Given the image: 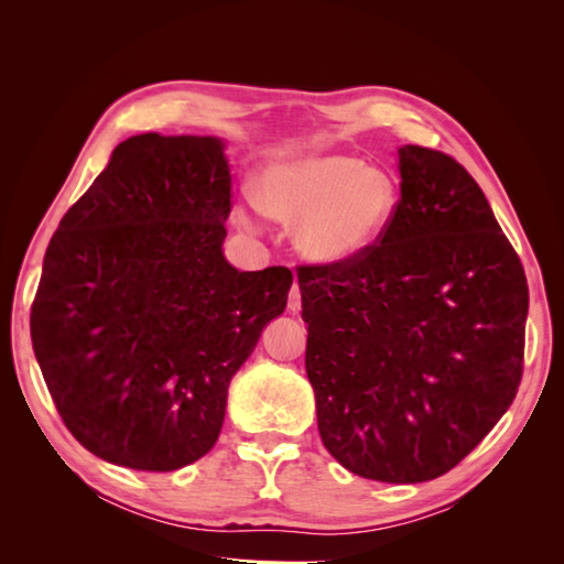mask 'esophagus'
I'll return each instance as SVG.
<instances>
[{"mask_svg": "<svg viewBox=\"0 0 564 564\" xmlns=\"http://www.w3.org/2000/svg\"><path fill=\"white\" fill-rule=\"evenodd\" d=\"M286 305H289V311H292L294 315L301 311V289H299V284H294L292 292H289Z\"/></svg>", "mask_w": 564, "mask_h": 564, "instance_id": "obj_1", "label": "esophagus"}]
</instances>
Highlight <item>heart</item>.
I'll return each instance as SVG.
<instances>
[{"label": "heart", "instance_id": "obj_1", "mask_svg": "<svg viewBox=\"0 0 564 564\" xmlns=\"http://www.w3.org/2000/svg\"><path fill=\"white\" fill-rule=\"evenodd\" d=\"M256 202L294 228L296 249L319 265H346L365 256L398 209V183L386 169L346 152H311L268 166Z\"/></svg>", "mask_w": 564, "mask_h": 564}]
</instances>
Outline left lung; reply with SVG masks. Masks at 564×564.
<instances>
[{
    "mask_svg": "<svg viewBox=\"0 0 564 564\" xmlns=\"http://www.w3.org/2000/svg\"><path fill=\"white\" fill-rule=\"evenodd\" d=\"M398 160L379 245L296 272L324 447L367 480L412 485L452 470L513 404L529 292L466 169L421 145Z\"/></svg>",
    "mask_w": 564,
    "mask_h": 564,
    "instance_id": "1",
    "label": "left lung"
}]
</instances>
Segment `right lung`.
<instances>
[{"label":"right lung","instance_id":"obj_1","mask_svg":"<svg viewBox=\"0 0 564 564\" xmlns=\"http://www.w3.org/2000/svg\"><path fill=\"white\" fill-rule=\"evenodd\" d=\"M224 150L131 135L46 247L32 348L67 431L115 466L169 473L207 454L230 379L286 308L292 270L240 272L220 249Z\"/></svg>","mask_w":564,"mask_h":564}]
</instances>
